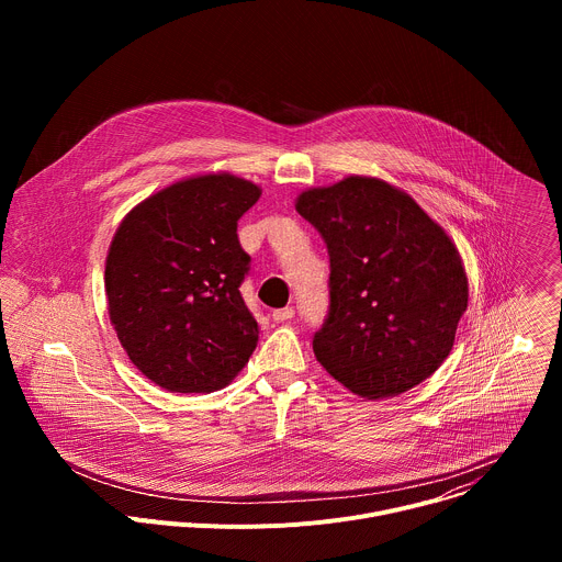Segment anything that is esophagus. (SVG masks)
I'll return each mask as SVG.
<instances>
[{
  "label": "esophagus",
  "mask_w": 562,
  "mask_h": 562,
  "mask_svg": "<svg viewBox=\"0 0 562 562\" xmlns=\"http://www.w3.org/2000/svg\"><path fill=\"white\" fill-rule=\"evenodd\" d=\"M295 315V311H293V306H284V308H276L273 313H271V317L276 319V323H286V319H291Z\"/></svg>",
  "instance_id": "1"
}]
</instances>
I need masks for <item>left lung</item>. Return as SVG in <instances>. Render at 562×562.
Segmentation results:
<instances>
[{"label": "left lung", "mask_w": 562, "mask_h": 562, "mask_svg": "<svg viewBox=\"0 0 562 562\" xmlns=\"http://www.w3.org/2000/svg\"><path fill=\"white\" fill-rule=\"evenodd\" d=\"M295 211L325 237L331 260L317 362L367 400L427 380L451 353L469 300L447 231L409 193L367 176L306 189Z\"/></svg>", "instance_id": "1"}]
</instances>
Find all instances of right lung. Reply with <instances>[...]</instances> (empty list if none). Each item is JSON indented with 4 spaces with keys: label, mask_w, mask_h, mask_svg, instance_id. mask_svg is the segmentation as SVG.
Segmentation results:
<instances>
[{
    "label": "right lung",
    "mask_w": 562,
    "mask_h": 562,
    "mask_svg": "<svg viewBox=\"0 0 562 562\" xmlns=\"http://www.w3.org/2000/svg\"><path fill=\"white\" fill-rule=\"evenodd\" d=\"M262 189L228 171L178 180L133 206L106 256L111 325L131 362L171 393H211L245 369L258 323L237 220Z\"/></svg>",
    "instance_id": "add662e5"
}]
</instances>
